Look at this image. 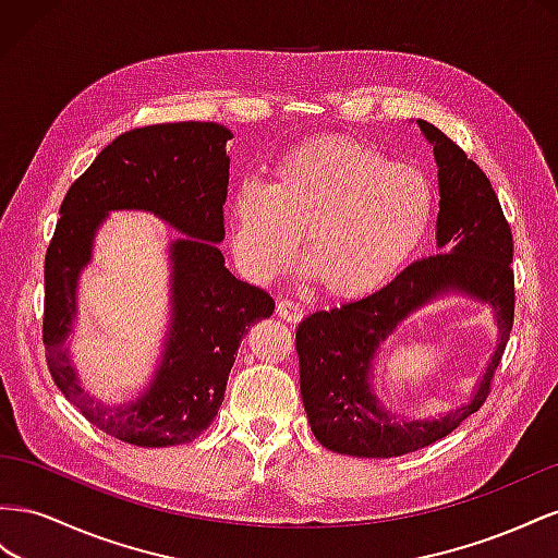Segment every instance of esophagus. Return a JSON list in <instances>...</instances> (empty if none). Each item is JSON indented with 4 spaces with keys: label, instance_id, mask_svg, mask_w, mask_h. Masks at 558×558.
Here are the masks:
<instances>
[{
    "label": "esophagus",
    "instance_id": "esophagus-1",
    "mask_svg": "<svg viewBox=\"0 0 558 558\" xmlns=\"http://www.w3.org/2000/svg\"><path fill=\"white\" fill-rule=\"evenodd\" d=\"M278 317L284 323H299L304 317V306L296 301H278Z\"/></svg>",
    "mask_w": 558,
    "mask_h": 558
}]
</instances>
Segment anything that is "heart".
Returning a JSON list of instances; mask_svg holds the SVG:
<instances>
[{
  "mask_svg": "<svg viewBox=\"0 0 558 558\" xmlns=\"http://www.w3.org/2000/svg\"><path fill=\"white\" fill-rule=\"evenodd\" d=\"M427 174L348 137L284 154L266 186H238L227 203L233 257L266 284L288 270L304 238L308 280L362 299L402 274L435 219Z\"/></svg>",
  "mask_w": 558,
  "mask_h": 558,
  "instance_id": "1",
  "label": "heart"
}]
</instances>
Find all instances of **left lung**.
Returning <instances> with one entry per match:
<instances>
[{
    "instance_id": "obj_1",
    "label": "left lung",
    "mask_w": 558,
    "mask_h": 558,
    "mask_svg": "<svg viewBox=\"0 0 558 558\" xmlns=\"http://www.w3.org/2000/svg\"><path fill=\"white\" fill-rule=\"evenodd\" d=\"M416 125L437 163L439 254L409 264L378 292L315 311L296 327L301 400L315 439L333 453L397 458L453 433L484 404L512 331L514 245L496 191L480 166L433 123L418 119ZM447 295H465L494 311L497 350L468 403L425 420L395 414L373 388L379 345L407 316Z\"/></svg>"
}]
</instances>
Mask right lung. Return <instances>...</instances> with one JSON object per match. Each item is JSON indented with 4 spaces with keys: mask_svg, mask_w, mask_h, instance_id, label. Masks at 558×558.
Instances as JSON below:
<instances>
[{
    "mask_svg": "<svg viewBox=\"0 0 558 558\" xmlns=\"http://www.w3.org/2000/svg\"><path fill=\"white\" fill-rule=\"evenodd\" d=\"M219 123H158L119 135L78 178L60 205L44 264V345L62 395L102 433L135 447H178L208 429L247 329L276 308L254 284L225 266L229 186L227 142ZM151 211L183 233L169 242L171 320L148 386L107 405L83 388L69 357L77 280L92 260L94 235L109 211Z\"/></svg>",
    "mask_w": 558,
    "mask_h": 558,
    "instance_id": "right-lung-1",
    "label": "right lung"
}]
</instances>
